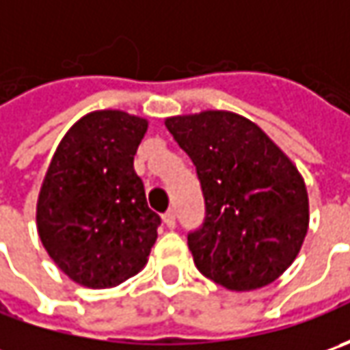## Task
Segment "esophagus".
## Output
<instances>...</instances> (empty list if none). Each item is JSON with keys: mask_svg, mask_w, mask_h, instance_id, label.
<instances>
[{"mask_svg": "<svg viewBox=\"0 0 350 350\" xmlns=\"http://www.w3.org/2000/svg\"><path fill=\"white\" fill-rule=\"evenodd\" d=\"M163 222H165V226H167L169 230L175 228V212H173V210H167V212L163 214Z\"/></svg>", "mask_w": 350, "mask_h": 350, "instance_id": "obj_1", "label": "esophagus"}]
</instances>
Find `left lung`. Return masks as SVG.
Here are the masks:
<instances>
[{"label":"left lung","instance_id":"8db88e82","mask_svg":"<svg viewBox=\"0 0 350 350\" xmlns=\"http://www.w3.org/2000/svg\"><path fill=\"white\" fill-rule=\"evenodd\" d=\"M165 126L195 163L204 196V222L187 235L196 269L237 292L271 284L308 232L302 175L261 128L234 113L173 116Z\"/></svg>","mask_w":350,"mask_h":350}]
</instances>
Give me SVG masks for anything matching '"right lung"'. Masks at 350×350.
I'll return each instance as SVG.
<instances>
[{
    "instance_id": "1",
    "label": "right lung",
    "mask_w": 350,
    "mask_h": 350,
    "mask_svg": "<svg viewBox=\"0 0 350 350\" xmlns=\"http://www.w3.org/2000/svg\"><path fill=\"white\" fill-rule=\"evenodd\" d=\"M146 130L140 116L97 111L70 128L50 161L36 204L38 235L77 284L111 288L148 262L161 218L134 171Z\"/></svg>"
}]
</instances>
